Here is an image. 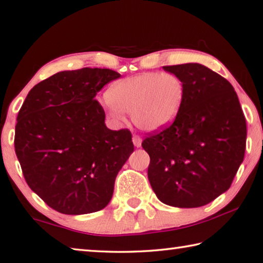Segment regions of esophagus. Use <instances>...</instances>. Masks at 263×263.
<instances>
[{
    "mask_svg": "<svg viewBox=\"0 0 263 263\" xmlns=\"http://www.w3.org/2000/svg\"><path fill=\"white\" fill-rule=\"evenodd\" d=\"M132 141H133V145L136 146V147H140L141 146V138L138 137V136H133L132 138Z\"/></svg>",
    "mask_w": 263,
    "mask_h": 263,
    "instance_id": "obj_1",
    "label": "esophagus"
}]
</instances>
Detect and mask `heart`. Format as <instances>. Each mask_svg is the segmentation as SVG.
<instances>
[{"label": "heart", "mask_w": 263, "mask_h": 263, "mask_svg": "<svg viewBox=\"0 0 263 263\" xmlns=\"http://www.w3.org/2000/svg\"><path fill=\"white\" fill-rule=\"evenodd\" d=\"M184 99V83L168 72H146L114 83L105 100L110 121L122 125L125 112L144 132H157L175 121Z\"/></svg>", "instance_id": "b5f03b06"}]
</instances>
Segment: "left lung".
I'll list each match as a JSON object with an SVG mask.
<instances>
[{
  "label": "left lung",
  "instance_id": "8db88e82",
  "mask_svg": "<svg viewBox=\"0 0 263 263\" xmlns=\"http://www.w3.org/2000/svg\"><path fill=\"white\" fill-rule=\"evenodd\" d=\"M184 83L175 121L146 137L148 180L162 203L198 208L228 190L243 161L246 119L228 80L201 64L163 66Z\"/></svg>",
  "mask_w": 263,
  "mask_h": 263
}]
</instances>
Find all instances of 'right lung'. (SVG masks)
Masks as SVG:
<instances>
[{
  "label": "right lung",
  "instance_id": "1",
  "mask_svg": "<svg viewBox=\"0 0 263 263\" xmlns=\"http://www.w3.org/2000/svg\"><path fill=\"white\" fill-rule=\"evenodd\" d=\"M121 77L108 68L65 70L31 89L17 116L15 152L26 183L48 206L86 215L108 205L133 152L127 128L105 126L95 96Z\"/></svg>",
  "mask_w": 263,
  "mask_h": 263
}]
</instances>
